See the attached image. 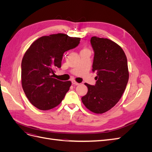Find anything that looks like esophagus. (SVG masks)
Masks as SVG:
<instances>
[{"label": "esophagus", "instance_id": "34e87169", "mask_svg": "<svg viewBox=\"0 0 152 152\" xmlns=\"http://www.w3.org/2000/svg\"><path fill=\"white\" fill-rule=\"evenodd\" d=\"M72 84H73V85H75V86L79 85V83H78V82H77L75 80H72Z\"/></svg>", "mask_w": 152, "mask_h": 152}]
</instances>
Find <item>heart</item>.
<instances>
[{
    "instance_id": "heart-1",
    "label": "heart",
    "mask_w": 152,
    "mask_h": 152,
    "mask_svg": "<svg viewBox=\"0 0 152 152\" xmlns=\"http://www.w3.org/2000/svg\"><path fill=\"white\" fill-rule=\"evenodd\" d=\"M86 50H87V49H83L82 50V51H86Z\"/></svg>"
}]
</instances>
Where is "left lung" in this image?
Wrapping results in <instances>:
<instances>
[{
    "instance_id": "8db88e82",
    "label": "left lung",
    "mask_w": 152,
    "mask_h": 152,
    "mask_svg": "<svg viewBox=\"0 0 152 152\" xmlns=\"http://www.w3.org/2000/svg\"><path fill=\"white\" fill-rule=\"evenodd\" d=\"M91 44L97 81L95 86L85 83L88 91L82 102L92 112L101 114L113 108L126 89L129 75L127 60L121 47L111 40L93 37Z\"/></svg>"
}]
</instances>
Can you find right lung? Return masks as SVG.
<instances>
[{
    "mask_svg": "<svg viewBox=\"0 0 152 152\" xmlns=\"http://www.w3.org/2000/svg\"><path fill=\"white\" fill-rule=\"evenodd\" d=\"M80 38L64 34L43 36L31 44L21 62V85L30 102L40 110L61 103L72 85L70 81L54 79L61 68L64 53L76 48Z\"/></svg>",
    "mask_w": 152,
    "mask_h": 152,
    "instance_id": "right-lung-1",
    "label": "right lung"
}]
</instances>
